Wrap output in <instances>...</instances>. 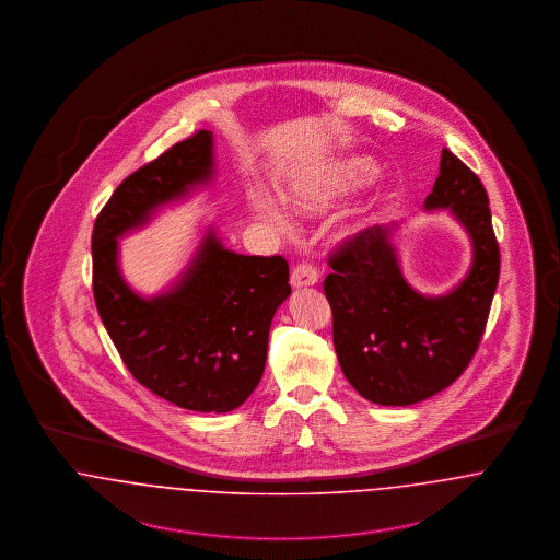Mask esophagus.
Segmentation results:
<instances>
[{
	"mask_svg": "<svg viewBox=\"0 0 560 560\" xmlns=\"http://www.w3.org/2000/svg\"><path fill=\"white\" fill-rule=\"evenodd\" d=\"M317 281H319V270L313 262H302L300 267L292 270L293 288H311V285H317Z\"/></svg>",
	"mask_w": 560,
	"mask_h": 560,
	"instance_id": "obj_1",
	"label": "esophagus"
}]
</instances>
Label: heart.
I'll return each mask as SVG.
<instances>
[{"label":"heart","mask_w":560,"mask_h":560,"mask_svg":"<svg viewBox=\"0 0 560 560\" xmlns=\"http://www.w3.org/2000/svg\"><path fill=\"white\" fill-rule=\"evenodd\" d=\"M373 172H375V167H373L370 161H350V163H345V165L327 172L320 180L313 183V185L292 188L285 195V201L295 212H320L323 208L329 206V201L334 197L347 192L350 188L361 187L363 183H368L372 178ZM252 203H254V208L258 212L265 213L277 229H285L283 220L279 218V213L270 208V203H268L265 197L256 195V197H252Z\"/></svg>","instance_id":"heart-1"}]
</instances>
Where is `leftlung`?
Returning a JSON list of instances; mask_svg holds the SVG:
<instances>
[{"mask_svg": "<svg viewBox=\"0 0 560 560\" xmlns=\"http://www.w3.org/2000/svg\"><path fill=\"white\" fill-rule=\"evenodd\" d=\"M450 210L472 241V268L445 295H422L400 275L388 226L342 241L327 258L323 290L334 347L352 388L377 405H413L453 384L480 345L500 279V245L479 176L441 153L427 210Z\"/></svg>", "mask_w": 560, "mask_h": 560, "instance_id": "left-lung-1", "label": "left lung"}]
</instances>
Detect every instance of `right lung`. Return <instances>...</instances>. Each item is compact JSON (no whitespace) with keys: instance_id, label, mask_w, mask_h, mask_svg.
Here are the masks:
<instances>
[{"instance_id":"1","label":"right lung","mask_w":560,"mask_h":560,"mask_svg":"<svg viewBox=\"0 0 560 560\" xmlns=\"http://www.w3.org/2000/svg\"><path fill=\"white\" fill-rule=\"evenodd\" d=\"M212 132L199 130L115 188L94 222L92 290L113 345L144 388L183 409L226 413L265 373L270 320L292 293L288 260L235 254L208 231L180 281L155 298L132 292L117 265V237L212 178Z\"/></svg>"}]
</instances>
